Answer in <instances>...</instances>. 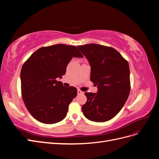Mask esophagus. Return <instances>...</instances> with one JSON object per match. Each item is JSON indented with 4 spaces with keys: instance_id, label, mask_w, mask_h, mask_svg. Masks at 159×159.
I'll list each match as a JSON object with an SVG mask.
<instances>
[{
    "instance_id": "34e87169",
    "label": "esophagus",
    "mask_w": 159,
    "mask_h": 159,
    "mask_svg": "<svg viewBox=\"0 0 159 159\" xmlns=\"http://www.w3.org/2000/svg\"><path fill=\"white\" fill-rule=\"evenodd\" d=\"M78 93L80 94V95H81V94H84V91H82L80 90V89H78Z\"/></svg>"
}]
</instances>
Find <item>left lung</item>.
<instances>
[{
	"mask_svg": "<svg viewBox=\"0 0 159 159\" xmlns=\"http://www.w3.org/2000/svg\"><path fill=\"white\" fill-rule=\"evenodd\" d=\"M91 66L90 80L97 93L85 92L82 105L84 116L90 121L105 122L124 106L130 93V71L127 61L113 48L89 44L78 46Z\"/></svg>",
	"mask_w": 159,
	"mask_h": 159,
	"instance_id": "1",
	"label": "left lung"
}]
</instances>
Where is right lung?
Listing matches in <instances>:
<instances>
[{
	"mask_svg": "<svg viewBox=\"0 0 159 159\" xmlns=\"http://www.w3.org/2000/svg\"><path fill=\"white\" fill-rule=\"evenodd\" d=\"M73 57H83L75 46L56 44L37 50L23 64L22 99L28 111L38 121L54 124L66 117L69 104L78 91L73 86L64 87L57 80L65 75Z\"/></svg>",
	"mask_w": 159,
	"mask_h": 159,
	"instance_id": "1",
	"label": "right lung"
}]
</instances>
